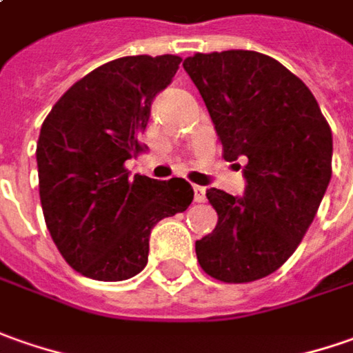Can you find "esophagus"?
<instances>
[{"mask_svg": "<svg viewBox=\"0 0 353 353\" xmlns=\"http://www.w3.org/2000/svg\"><path fill=\"white\" fill-rule=\"evenodd\" d=\"M193 195H195V201H197V203H205V199H207L205 188H201V185H193Z\"/></svg>", "mask_w": 353, "mask_h": 353, "instance_id": "1", "label": "esophagus"}]
</instances>
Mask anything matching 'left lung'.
<instances>
[{
    "label": "left lung",
    "mask_w": 353,
    "mask_h": 353,
    "mask_svg": "<svg viewBox=\"0 0 353 353\" xmlns=\"http://www.w3.org/2000/svg\"><path fill=\"white\" fill-rule=\"evenodd\" d=\"M183 68L223 158L246 160L242 197L207 191L219 223L195 242L197 260L219 281H256L285 263L319 211L332 177V132L309 88L270 56L225 50L189 56Z\"/></svg>",
    "instance_id": "8db88e82"
}]
</instances>
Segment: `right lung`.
Returning a JSON list of instances; mask_svg holds the SVG:
<instances>
[{
    "label": "right lung",
    "mask_w": 353,
    "mask_h": 353,
    "mask_svg": "<svg viewBox=\"0 0 353 353\" xmlns=\"http://www.w3.org/2000/svg\"><path fill=\"white\" fill-rule=\"evenodd\" d=\"M179 62L174 54L111 60L76 81L44 119L37 144L44 221L62 258L85 277L140 274L156 223L193 201L181 177L160 181L125 170Z\"/></svg>",
    "instance_id": "right-lung-1"
}]
</instances>
